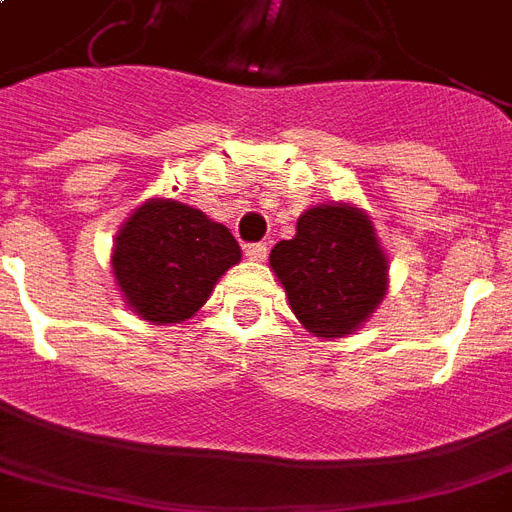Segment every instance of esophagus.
<instances>
[{"label":"esophagus","mask_w":512,"mask_h":512,"mask_svg":"<svg viewBox=\"0 0 512 512\" xmlns=\"http://www.w3.org/2000/svg\"><path fill=\"white\" fill-rule=\"evenodd\" d=\"M244 255L249 257V260H255V263H260V260H265V255H268V247L265 244H247V249H244Z\"/></svg>","instance_id":"obj_1"}]
</instances>
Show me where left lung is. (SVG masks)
<instances>
[{
    "label": "left lung",
    "instance_id": "left-lung-1",
    "mask_svg": "<svg viewBox=\"0 0 512 512\" xmlns=\"http://www.w3.org/2000/svg\"><path fill=\"white\" fill-rule=\"evenodd\" d=\"M388 252L372 217L350 201L305 209L292 239L271 249V271L313 337H348L388 295Z\"/></svg>",
    "mask_w": 512,
    "mask_h": 512
}]
</instances>
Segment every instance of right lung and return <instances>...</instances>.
Masks as SVG:
<instances>
[{
    "mask_svg": "<svg viewBox=\"0 0 512 512\" xmlns=\"http://www.w3.org/2000/svg\"><path fill=\"white\" fill-rule=\"evenodd\" d=\"M241 260L223 223L183 201L146 199L116 233L111 271L130 311L151 324H183Z\"/></svg>",
    "mask_w": 512,
    "mask_h": 512,
    "instance_id": "add662e5",
    "label": "right lung"
}]
</instances>
